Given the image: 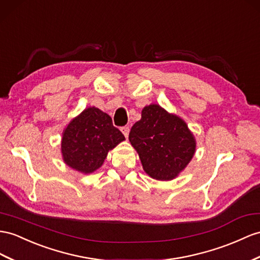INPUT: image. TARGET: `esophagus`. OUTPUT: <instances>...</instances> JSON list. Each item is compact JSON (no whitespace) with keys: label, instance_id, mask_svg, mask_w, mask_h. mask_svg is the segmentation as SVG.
Masks as SVG:
<instances>
[{"label":"esophagus","instance_id":"1","mask_svg":"<svg viewBox=\"0 0 260 260\" xmlns=\"http://www.w3.org/2000/svg\"><path fill=\"white\" fill-rule=\"evenodd\" d=\"M121 131H122V133L124 134V136L127 138L128 134H129V127H128V126H124V127L121 128Z\"/></svg>","mask_w":260,"mask_h":260}]
</instances>
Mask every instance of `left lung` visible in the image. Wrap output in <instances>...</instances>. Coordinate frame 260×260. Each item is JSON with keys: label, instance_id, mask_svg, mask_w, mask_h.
<instances>
[{"label": "left lung", "instance_id": "1", "mask_svg": "<svg viewBox=\"0 0 260 260\" xmlns=\"http://www.w3.org/2000/svg\"><path fill=\"white\" fill-rule=\"evenodd\" d=\"M144 171L159 181L176 179L193 158L197 141L187 123L159 104L146 105L129 133Z\"/></svg>", "mask_w": 260, "mask_h": 260}]
</instances>
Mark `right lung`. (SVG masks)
I'll return each instance as SVG.
<instances>
[{
    "mask_svg": "<svg viewBox=\"0 0 260 260\" xmlns=\"http://www.w3.org/2000/svg\"><path fill=\"white\" fill-rule=\"evenodd\" d=\"M125 141L112 118L90 106L72 118L62 132L61 155L68 167L89 175L101 168L109 151Z\"/></svg>",
    "mask_w": 260,
    "mask_h": 260,
    "instance_id": "add662e5",
    "label": "right lung"
}]
</instances>
